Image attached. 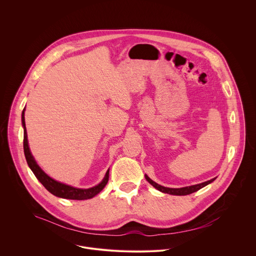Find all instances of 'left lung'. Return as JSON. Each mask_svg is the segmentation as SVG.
Instances as JSON below:
<instances>
[{
	"mask_svg": "<svg viewBox=\"0 0 256 256\" xmlns=\"http://www.w3.org/2000/svg\"><path fill=\"white\" fill-rule=\"evenodd\" d=\"M146 179L148 180L149 184H151L155 188H157L158 190L164 192V194H173V196H188V194H190L192 192H198V190L204 188L206 186L210 184V182H212L214 180V178L208 180V181H206V182H202V184H196V186H186V188H165V186H162L158 184H156V182H154L151 178H149L147 175H144Z\"/></svg>",
	"mask_w": 256,
	"mask_h": 256,
	"instance_id": "8db88e82",
	"label": "left lung"
}]
</instances>
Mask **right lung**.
<instances>
[{
  "label": "right lung",
  "instance_id": "add662e5",
  "mask_svg": "<svg viewBox=\"0 0 256 256\" xmlns=\"http://www.w3.org/2000/svg\"><path fill=\"white\" fill-rule=\"evenodd\" d=\"M25 110V108H24ZM24 110L22 112V124L24 126V138H23V148H24V154L25 158L27 161L28 166L34 173L35 177L38 178L42 184L54 196L62 198H68V200H88L93 196H95L97 194H99L104 186L107 184L108 179H109V170L106 172V175L104 179L100 182V184L94 188H87V190H81V188H72L64 184H60V182H58L50 178L48 175H46L42 168L38 165V163L35 162L33 156L30 153L29 147H28V140H27V132H26V126H25V118H24Z\"/></svg>",
  "mask_w": 256,
  "mask_h": 256
}]
</instances>
